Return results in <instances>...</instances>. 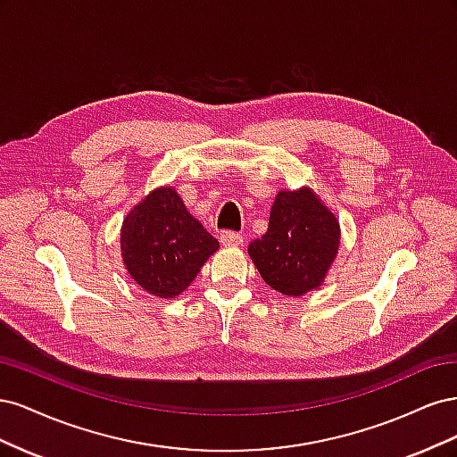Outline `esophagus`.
Listing matches in <instances>:
<instances>
[{
	"label": "esophagus",
	"mask_w": 457,
	"mask_h": 457,
	"mask_svg": "<svg viewBox=\"0 0 457 457\" xmlns=\"http://www.w3.org/2000/svg\"><path fill=\"white\" fill-rule=\"evenodd\" d=\"M220 244H223V245H242L244 244V237H242L240 232L225 230V232H220Z\"/></svg>",
	"instance_id": "obj_1"
}]
</instances>
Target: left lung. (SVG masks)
I'll return each instance as SVG.
<instances>
[{
    "label": "left lung",
    "mask_w": 457,
    "mask_h": 457,
    "mask_svg": "<svg viewBox=\"0 0 457 457\" xmlns=\"http://www.w3.org/2000/svg\"><path fill=\"white\" fill-rule=\"evenodd\" d=\"M339 238V220L309 187L280 190L267 232L250 244L247 253L272 289L299 297L324 282Z\"/></svg>",
    "instance_id": "obj_1"
}]
</instances>
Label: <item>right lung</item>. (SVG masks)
I'll use <instances>...</instances> for the list:
<instances>
[{
	"label": "right lung",
	"instance_id": "1",
	"mask_svg": "<svg viewBox=\"0 0 457 457\" xmlns=\"http://www.w3.org/2000/svg\"><path fill=\"white\" fill-rule=\"evenodd\" d=\"M121 259L135 284L160 299L183 294L219 242L192 217L173 187H160L123 219Z\"/></svg>",
	"mask_w": 457,
	"mask_h": 457
}]
</instances>
